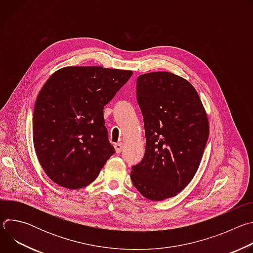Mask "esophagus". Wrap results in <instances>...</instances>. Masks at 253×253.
<instances>
[{"label":"esophagus","instance_id":"esophagus-1","mask_svg":"<svg viewBox=\"0 0 253 253\" xmlns=\"http://www.w3.org/2000/svg\"><path fill=\"white\" fill-rule=\"evenodd\" d=\"M114 147H115V150H116V153H120L123 149V144L122 143H115L114 144Z\"/></svg>","mask_w":253,"mask_h":253}]
</instances>
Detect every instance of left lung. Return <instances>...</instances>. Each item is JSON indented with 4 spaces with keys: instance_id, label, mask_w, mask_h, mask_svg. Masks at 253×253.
<instances>
[{
    "instance_id": "left-lung-1",
    "label": "left lung",
    "mask_w": 253,
    "mask_h": 253,
    "mask_svg": "<svg viewBox=\"0 0 253 253\" xmlns=\"http://www.w3.org/2000/svg\"><path fill=\"white\" fill-rule=\"evenodd\" d=\"M136 95L146 149L132 167L131 180L144 197L161 201L182 191L194 177L208 140V119L194 87L169 72L140 75Z\"/></svg>"
}]
</instances>
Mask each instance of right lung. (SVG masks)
<instances>
[{"label": "right lung", "instance_id": "obj_1", "mask_svg": "<svg viewBox=\"0 0 253 253\" xmlns=\"http://www.w3.org/2000/svg\"><path fill=\"white\" fill-rule=\"evenodd\" d=\"M132 74L99 66L66 67L44 84L35 103L33 141L52 181L79 189L97 178L115 153L105 127L104 106Z\"/></svg>", "mask_w": 253, "mask_h": 253}]
</instances>
